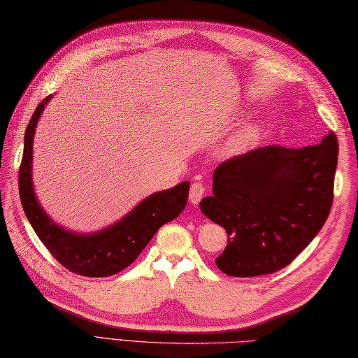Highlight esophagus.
<instances>
[{
  "label": "esophagus",
  "mask_w": 358,
  "mask_h": 358,
  "mask_svg": "<svg viewBox=\"0 0 358 358\" xmlns=\"http://www.w3.org/2000/svg\"><path fill=\"white\" fill-rule=\"evenodd\" d=\"M204 195V186L203 183H199V181H195V183L191 185V189H189V200H191L192 204H199L200 200L203 199Z\"/></svg>",
  "instance_id": "esophagus-1"
}]
</instances>
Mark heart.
Masks as SVG:
<instances>
[{"label": "heart", "mask_w": 358, "mask_h": 358, "mask_svg": "<svg viewBox=\"0 0 358 358\" xmlns=\"http://www.w3.org/2000/svg\"><path fill=\"white\" fill-rule=\"evenodd\" d=\"M250 140V132L245 131V132H238L237 135H234L232 138L227 143V150L229 152H238L243 148L246 146L248 141Z\"/></svg>", "instance_id": "heart-1"}]
</instances>
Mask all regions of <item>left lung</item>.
I'll return each mask as SVG.
<instances>
[{"instance_id":"left-lung-1","label":"left lung","mask_w":358,"mask_h":358,"mask_svg":"<svg viewBox=\"0 0 358 358\" xmlns=\"http://www.w3.org/2000/svg\"><path fill=\"white\" fill-rule=\"evenodd\" d=\"M338 140L334 132L301 149L266 146L226 159L200 209L226 229L215 258L231 277L273 273L292 263L328 218Z\"/></svg>"}]
</instances>
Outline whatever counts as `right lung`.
<instances>
[{
	"mask_svg": "<svg viewBox=\"0 0 358 358\" xmlns=\"http://www.w3.org/2000/svg\"><path fill=\"white\" fill-rule=\"evenodd\" d=\"M50 95L36 106L24 135V152L18 172L20 199L38 238L66 269L85 277H109L132 264L164 223L180 215L187 203L189 183L150 195L121 222L98 234L80 235L64 231L44 214L32 186L34 132Z\"/></svg>",
	"mask_w": 358,
	"mask_h": 358,
	"instance_id": "add662e5",
	"label": "right lung"
}]
</instances>
